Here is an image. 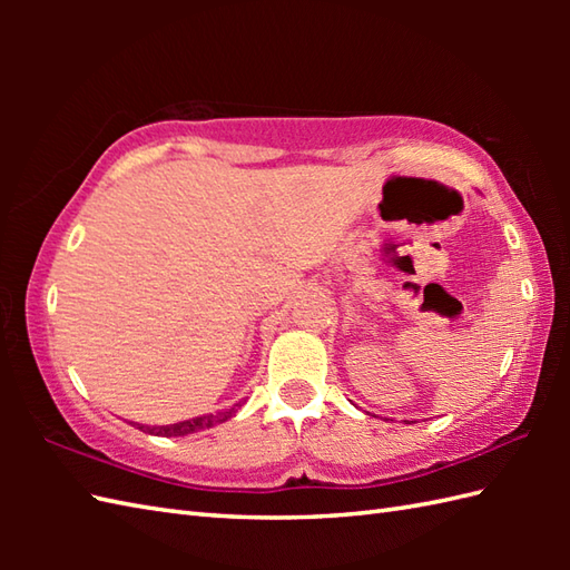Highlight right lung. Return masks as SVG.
Instances as JSON below:
<instances>
[{
	"instance_id": "obj_1",
	"label": "right lung",
	"mask_w": 570,
	"mask_h": 570,
	"mask_svg": "<svg viewBox=\"0 0 570 570\" xmlns=\"http://www.w3.org/2000/svg\"><path fill=\"white\" fill-rule=\"evenodd\" d=\"M239 406H242V404H235L233 409L217 411V414H208V416H198V419H188V421H180V423H171V426H141V423H137V426H139L144 433H151V435H188V433H196V431H203V429H210V426H215V423L227 421L229 416L237 414Z\"/></svg>"
}]
</instances>
